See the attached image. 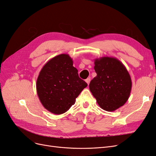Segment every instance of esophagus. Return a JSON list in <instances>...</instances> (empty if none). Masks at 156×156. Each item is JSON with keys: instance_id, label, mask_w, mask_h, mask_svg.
<instances>
[{"instance_id": "1", "label": "esophagus", "mask_w": 156, "mask_h": 156, "mask_svg": "<svg viewBox=\"0 0 156 156\" xmlns=\"http://www.w3.org/2000/svg\"><path fill=\"white\" fill-rule=\"evenodd\" d=\"M85 81H86V83H87L88 84H89L90 82V78H87V79L85 80Z\"/></svg>"}]
</instances>
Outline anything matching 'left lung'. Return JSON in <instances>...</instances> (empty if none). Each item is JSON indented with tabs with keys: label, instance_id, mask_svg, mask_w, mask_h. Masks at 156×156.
<instances>
[{
	"label": "left lung",
	"instance_id": "obj_1",
	"mask_svg": "<svg viewBox=\"0 0 156 156\" xmlns=\"http://www.w3.org/2000/svg\"><path fill=\"white\" fill-rule=\"evenodd\" d=\"M97 73L90 83L89 88L102 109L114 111L128 100L132 82L129 72L119 60L103 56L94 60Z\"/></svg>",
	"mask_w": 156,
	"mask_h": 156
}]
</instances>
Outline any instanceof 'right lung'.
Listing matches in <instances>:
<instances>
[{"label":"right lung","instance_id":"right-lung-1","mask_svg":"<svg viewBox=\"0 0 156 156\" xmlns=\"http://www.w3.org/2000/svg\"><path fill=\"white\" fill-rule=\"evenodd\" d=\"M68 54H61L49 60L41 69L36 81V91L45 108L61 115L75 104V99L87 87L80 79Z\"/></svg>","mask_w":156,"mask_h":156}]
</instances>
